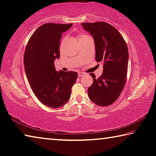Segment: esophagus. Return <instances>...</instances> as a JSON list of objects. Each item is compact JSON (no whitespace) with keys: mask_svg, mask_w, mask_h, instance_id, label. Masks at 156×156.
<instances>
[{"mask_svg":"<svg viewBox=\"0 0 156 156\" xmlns=\"http://www.w3.org/2000/svg\"><path fill=\"white\" fill-rule=\"evenodd\" d=\"M85 76V73H83V72H79L78 73V76L79 77H83V76Z\"/></svg>","mask_w":156,"mask_h":156,"instance_id":"34e87169","label":"esophagus"}]
</instances>
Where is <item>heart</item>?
<instances>
[{"label":"heart","mask_w":156,"mask_h":156,"mask_svg":"<svg viewBox=\"0 0 156 156\" xmlns=\"http://www.w3.org/2000/svg\"><path fill=\"white\" fill-rule=\"evenodd\" d=\"M77 37H78V41H81V40H83V39H85V38L89 37L87 36V35H85V34H78Z\"/></svg>","instance_id":"1"}]
</instances>
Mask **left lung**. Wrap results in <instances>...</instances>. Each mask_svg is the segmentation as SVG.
Returning <instances> with one entry per match:
<instances>
[{
    "mask_svg": "<svg viewBox=\"0 0 156 156\" xmlns=\"http://www.w3.org/2000/svg\"><path fill=\"white\" fill-rule=\"evenodd\" d=\"M83 27L94 39L96 60L103 64V73L88 88L90 100L99 106L112 105L117 100L127 78L128 50L122 34L115 27L105 22L82 23Z\"/></svg>",
    "mask_w": 156,
    "mask_h": 156,
    "instance_id": "left-lung-1",
    "label": "left lung"
}]
</instances>
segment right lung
I'll use <instances>...</instances> for the list:
<instances>
[{
    "instance_id": "right-lung-1",
    "label": "right lung",
    "mask_w": 156,
    "mask_h": 156,
    "mask_svg": "<svg viewBox=\"0 0 156 156\" xmlns=\"http://www.w3.org/2000/svg\"><path fill=\"white\" fill-rule=\"evenodd\" d=\"M72 23H47L36 30L29 39L24 53V68L37 98L48 107L60 108L68 102L76 82V71L57 72L54 62L60 58L62 33Z\"/></svg>"
}]
</instances>
